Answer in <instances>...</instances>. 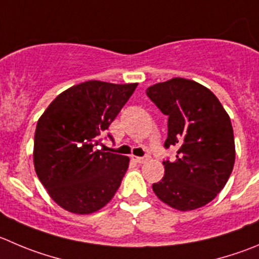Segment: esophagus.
<instances>
[{"label":"esophagus","mask_w":259,"mask_h":259,"mask_svg":"<svg viewBox=\"0 0 259 259\" xmlns=\"http://www.w3.org/2000/svg\"><path fill=\"white\" fill-rule=\"evenodd\" d=\"M132 160L136 161L137 164H144V162L147 161L146 157H139V156H134V155H132Z\"/></svg>","instance_id":"1"}]
</instances>
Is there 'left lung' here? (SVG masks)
<instances>
[{"mask_svg":"<svg viewBox=\"0 0 259 259\" xmlns=\"http://www.w3.org/2000/svg\"><path fill=\"white\" fill-rule=\"evenodd\" d=\"M146 94L168 115L165 147L178 146L176 161L152 191L178 211L207 205L225 187L235 161L230 117L212 91L193 80L174 77L147 88Z\"/></svg>","mask_w":259,"mask_h":259,"instance_id":"left-lung-1","label":"left lung"}]
</instances>
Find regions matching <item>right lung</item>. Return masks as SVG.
<instances>
[{
    "label": "right lung",
    "instance_id": "add662e5",
    "mask_svg": "<svg viewBox=\"0 0 259 259\" xmlns=\"http://www.w3.org/2000/svg\"><path fill=\"white\" fill-rule=\"evenodd\" d=\"M136 88L137 83L85 81L61 93L40 115L34 136V168L60 207L89 215L114 197L130 157L95 146Z\"/></svg>",
    "mask_w": 259,
    "mask_h": 259
}]
</instances>
